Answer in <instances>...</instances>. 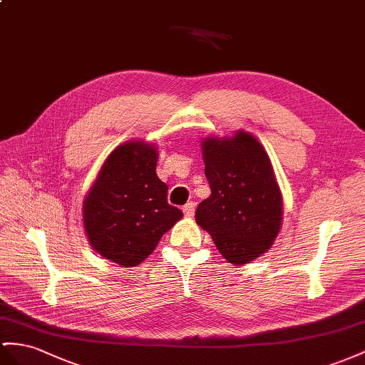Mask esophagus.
Here are the masks:
<instances>
[{"label": "esophagus", "instance_id": "esophagus-1", "mask_svg": "<svg viewBox=\"0 0 365 365\" xmlns=\"http://www.w3.org/2000/svg\"><path fill=\"white\" fill-rule=\"evenodd\" d=\"M194 211H195V203L194 202H188L183 207V214L186 217H192L194 216Z\"/></svg>", "mask_w": 365, "mask_h": 365}]
</instances>
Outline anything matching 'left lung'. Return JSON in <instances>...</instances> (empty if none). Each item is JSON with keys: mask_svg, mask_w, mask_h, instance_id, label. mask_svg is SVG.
Segmentation results:
<instances>
[{"mask_svg": "<svg viewBox=\"0 0 365 365\" xmlns=\"http://www.w3.org/2000/svg\"><path fill=\"white\" fill-rule=\"evenodd\" d=\"M211 195L200 202L195 222L210 232L232 265L267 253L282 225V195L262 143L247 130L202 142Z\"/></svg>", "mask_w": 365, "mask_h": 365, "instance_id": "1", "label": "left lung"}]
</instances>
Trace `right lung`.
<instances>
[{
    "label": "right lung",
    "mask_w": 365,
    "mask_h": 365,
    "mask_svg": "<svg viewBox=\"0 0 365 365\" xmlns=\"http://www.w3.org/2000/svg\"><path fill=\"white\" fill-rule=\"evenodd\" d=\"M158 151L145 140H129L112 151L83 200V225L91 247L121 267H135L183 214L166 200L157 177Z\"/></svg>",
    "instance_id": "right-lung-1"
}]
</instances>
